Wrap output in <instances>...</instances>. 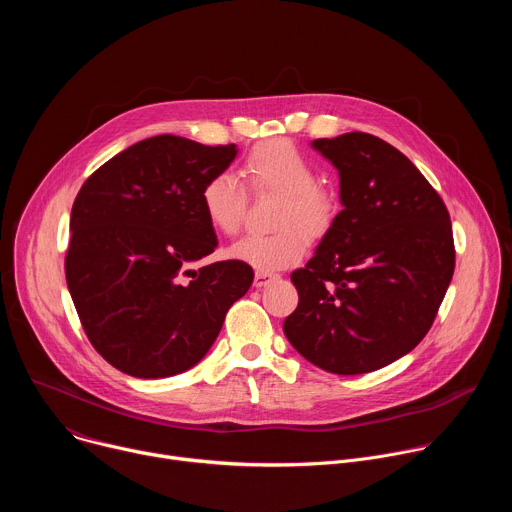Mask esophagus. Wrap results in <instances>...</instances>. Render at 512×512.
<instances>
[{
	"label": "esophagus",
	"mask_w": 512,
	"mask_h": 512,
	"mask_svg": "<svg viewBox=\"0 0 512 512\" xmlns=\"http://www.w3.org/2000/svg\"><path fill=\"white\" fill-rule=\"evenodd\" d=\"M279 275L277 273H271V271H255V287H263V285H267L269 281H273V279H277Z\"/></svg>",
	"instance_id": "obj_1"
}]
</instances>
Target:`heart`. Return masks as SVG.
<instances>
[{
    "label": "heart",
    "mask_w": 512,
    "mask_h": 512,
    "mask_svg": "<svg viewBox=\"0 0 512 512\" xmlns=\"http://www.w3.org/2000/svg\"><path fill=\"white\" fill-rule=\"evenodd\" d=\"M255 194H279L269 235H247L231 247V255L257 271H275L298 263L308 237H322L334 223L338 202L330 188L318 182L316 164L289 139H269L249 152L241 170ZM200 204L210 227L223 235L239 233L249 196L245 184L231 172L208 176Z\"/></svg>",
    "instance_id": "1"
}]
</instances>
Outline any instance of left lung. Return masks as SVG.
Wrapping results in <instances>:
<instances>
[{
  "label": "left lung",
  "instance_id": "1",
  "mask_svg": "<svg viewBox=\"0 0 512 512\" xmlns=\"http://www.w3.org/2000/svg\"><path fill=\"white\" fill-rule=\"evenodd\" d=\"M314 148L338 168L344 208L291 273L300 302L283 332L328 373H371L411 352L444 302L456 267L450 212L381 137L350 131Z\"/></svg>",
  "mask_w": 512,
  "mask_h": 512
}]
</instances>
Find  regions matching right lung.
Listing matches in <instances>:
<instances>
[{
    "label": "right lung",
    "mask_w": 512,
    "mask_h": 512,
    "mask_svg": "<svg viewBox=\"0 0 512 512\" xmlns=\"http://www.w3.org/2000/svg\"><path fill=\"white\" fill-rule=\"evenodd\" d=\"M235 143L178 135L137 141L81 186L70 212L66 285L95 350L125 375L162 379L208 352L253 267L216 261L200 190L235 160Z\"/></svg>",
    "instance_id": "add662e5"
}]
</instances>
